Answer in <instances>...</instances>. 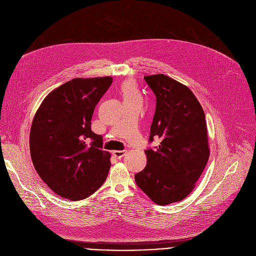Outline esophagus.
Returning <instances> with one entry per match:
<instances>
[{
	"instance_id": "esophagus-1",
	"label": "esophagus",
	"mask_w": 256,
	"mask_h": 256,
	"mask_svg": "<svg viewBox=\"0 0 256 256\" xmlns=\"http://www.w3.org/2000/svg\"><path fill=\"white\" fill-rule=\"evenodd\" d=\"M126 154V150H116V151H112V155L116 159L122 158Z\"/></svg>"
}]
</instances>
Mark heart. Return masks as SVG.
Instances as JSON below:
<instances>
[{
    "mask_svg": "<svg viewBox=\"0 0 256 256\" xmlns=\"http://www.w3.org/2000/svg\"><path fill=\"white\" fill-rule=\"evenodd\" d=\"M120 94L124 102H142V96L136 83L132 80H128L122 83L120 87Z\"/></svg>",
    "mask_w": 256,
    "mask_h": 256,
    "instance_id": "heart-1",
    "label": "heart"
}]
</instances>
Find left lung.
Segmentation results:
<instances>
[{
  "mask_svg": "<svg viewBox=\"0 0 256 256\" xmlns=\"http://www.w3.org/2000/svg\"><path fill=\"white\" fill-rule=\"evenodd\" d=\"M156 95V112L147 165L134 175L138 186L151 200L166 206L184 200L196 188L210 157L204 109L192 90L163 74L144 76Z\"/></svg>",
  "mask_w": 256,
  "mask_h": 256,
  "instance_id": "obj_1",
  "label": "left lung"
}]
</instances>
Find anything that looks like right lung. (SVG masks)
Masks as SVG:
<instances>
[{
    "instance_id": "obj_1",
    "label": "right lung",
    "mask_w": 256,
    "mask_h": 256,
    "mask_svg": "<svg viewBox=\"0 0 256 256\" xmlns=\"http://www.w3.org/2000/svg\"><path fill=\"white\" fill-rule=\"evenodd\" d=\"M112 83L109 76L72 79L52 90L33 118L32 163L44 184L62 198L84 200L107 177L110 153L101 150L102 136L91 130V118Z\"/></svg>"
}]
</instances>
